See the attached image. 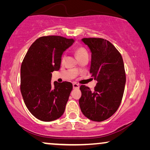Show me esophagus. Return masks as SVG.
I'll return each instance as SVG.
<instances>
[{
  "label": "esophagus",
  "instance_id": "obj_1",
  "mask_svg": "<svg viewBox=\"0 0 150 150\" xmlns=\"http://www.w3.org/2000/svg\"><path fill=\"white\" fill-rule=\"evenodd\" d=\"M80 86L79 84H76V83H73V88L74 89H79Z\"/></svg>",
  "mask_w": 150,
  "mask_h": 150
}]
</instances>
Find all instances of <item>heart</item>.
<instances>
[{
  "mask_svg": "<svg viewBox=\"0 0 150 150\" xmlns=\"http://www.w3.org/2000/svg\"><path fill=\"white\" fill-rule=\"evenodd\" d=\"M75 53H76V55L77 58H80V57L82 56L87 54V51L85 48H84V47L81 46L76 49ZM63 59H64V57H63Z\"/></svg>",
  "mask_w": 150,
  "mask_h": 150,
  "instance_id": "1",
  "label": "heart"
}]
</instances>
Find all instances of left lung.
Masks as SVG:
<instances>
[{
  "label": "left lung",
  "instance_id": "left-lung-1",
  "mask_svg": "<svg viewBox=\"0 0 150 150\" xmlns=\"http://www.w3.org/2000/svg\"><path fill=\"white\" fill-rule=\"evenodd\" d=\"M91 52L90 74L98 81L93 91L85 85L80 87L79 105L82 112L94 122H102L118 109L126 85L124 61L120 52L102 38H83Z\"/></svg>",
  "mask_w": 150,
  "mask_h": 150
}]
</instances>
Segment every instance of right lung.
Wrapping results in <instances>:
<instances>
[{"label":"right lung","instance_id":"1","mask_svg":"<svg viewBox=\"0 0 150 150\" xmlns=\"http://www.w3.org/2000/svg\"><path fill=\"white\" fill-rule=\"evenodd\" d=\"M74 40L49 35L33 43L22 63L20 91L26 107L33 115L43 122H51L65 111L72 84L51 83L52 72L59 70L63 53Z\"/></svg>","mask_w":150,"mask_h":150}]
</instances>
